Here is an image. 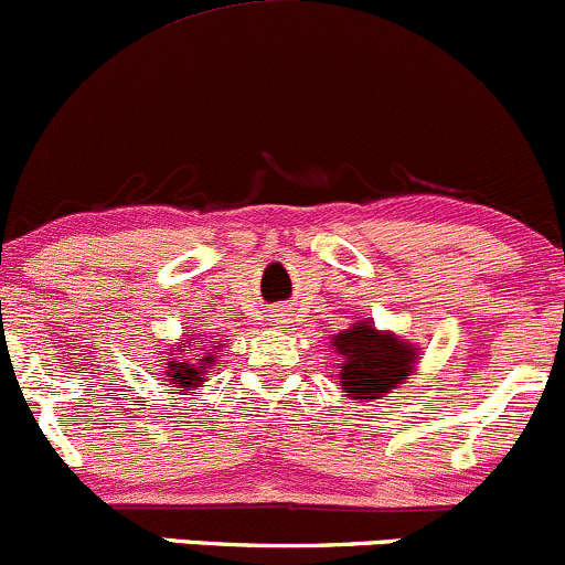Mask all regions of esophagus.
<instances>
[{
	"mask_svg": "<svg viewBox=\"0 0 565 565\" xmlns=\"http://www.w3.org/2000/svg\"><path fill=\"white\" fill-rule=\"evenodd\" d=\"M275 323H277V320H275ZM280 323H282V320H280Z\"/></svg>",
	"mask_w": 565,
	"mask_h": 565,
	"instance_id": "obj_1",
	"label": "esophagus"
}]
</instances>
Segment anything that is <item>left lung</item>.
<instances>
[{"label":"left lung","instance_id":"1","mask_svg":"<svg viewBox=\"0 0 565 565\" xmlns=\"http://www.w3.org/2000/svg\"><path fill=\"white\" fill-rule=\"evenodd\" d=\"M333 350L342 355L339 382L355 402H372L404 385L415 369L417 350L391 331H377L369 320H358L333 337Z\"/></svg>","mask_w":565,"mask_h":565}]
</instances>
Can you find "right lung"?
<instances>
[{
  "label": "right lung",
  "instance_id": "right-lung-1",
  "mask_svg": "<svg viewBox=\"0 0 565 565\" xmlns=\"http://www.w3.org/2000/svg\"><path fill=\"white\" fill-rule=\"evenodd\" d=\"M183 347H188L189 350L183 351ZM212 353H217V344H212V350L204 348V344H193V348L191 344H174L172 358H169L167 363L169 385L180 387L183 396H188L191 391H199V387L207 382L204 374H207V369L215 363V355Z\"/></svg>",
  "mask_w": 565,
  "mask_h": 565
}]
</instances>
